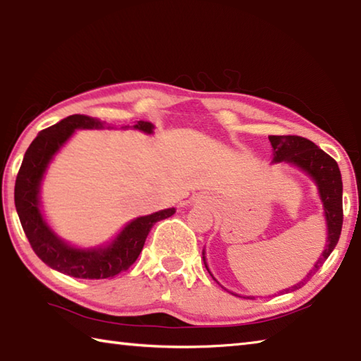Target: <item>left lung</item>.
<instances>
[{"label":"left lung","mask_w":361,"mask_h":361,"mask_svg":"<svg viewBox=\"0 0 361 361\" xmlns=\"http://www.w3.org/2000/svg\"><path fill=\"white\" fill-rule=\"evenodd\" d=\"M269 142H271L274 148V162H291L312 176L317 186H319L322 202L323 207H325L328 224L326 248L322 258L312 267V271L307 274V279H304L302 282L288 288L295 291L301 288L319 271L339 240L342 219H344V213H342V178L338 162L331 156L326 154L325 151L320 149L315 143L310 142V140L298 135H269Z\"/></svg>","instance_id":"obj_1"}]
</instances>
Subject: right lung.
<instances>
[{
    "label": "right lung",
    "instance_id": "add662e5",
    "mask_svg": "<svg viewBox=\"0 0 361 361\" xmlns=\"http://www.w3.org/2000/svg\"><path fill=\"white\" fill-rule=\"evenodd\" d=\"M100 121L84 114H73L41 130L28 146L16 178V210L33 252L49 267L76 279H109L127 271L142 253L146 237L154 223L175 213V209H167L133 219L122 229L111 245L99 250H76L68 247L47 228L39 212L38 192L49 161L76 129H100ZM133 127L146 133L152 132L151 122L140 121Z\"/></svg>",
    "mask_w": 361,
    "mask_h": 361
}]
</instances>
